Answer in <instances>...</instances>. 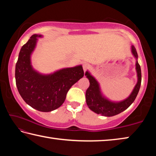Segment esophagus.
<instances>
[{
	"mask_svg": "<svg viewBox=\"0 0 156 156\" xmlns=\"http://www.w3.org/2000/svg\"><path fill=\"white\" fill-rule=\"evenodd\" d=\"M83 67L84 72H85L87 69L89 67V65L88 64V63H84V64L83 65Z\"/></svg>",
	"mask_w": 156,
	"mask_h": 156,
	"instance_id": "34e87169",
	"label": "esophagus"
}]
</instances>
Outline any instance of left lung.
I'll use <instances>...</instances> for the list:
<instances>
[{"instance_id":"obj_1","label":"left lung","mask_w":156,"mask_h":156,"mask_svg":"<svg viewBox=\"0 0 156 156\" xmlns=\"http://www.w3.org/2000/svg\"><path fill=\"white\" fill-rule=\"evenodd\" d=\"M131 53L136 60V69L138 81L129 96L122 101L113 102L107 99L102 94L100 84L96 79L89 71L85 72L86 77L90 83V85L86 91V102L88 107L94 112L107 117L115 115L126 110L135 100L140 88L142 76L140 66L138 62V54L133 45H131Z\"/></svg>"}]
</instances>
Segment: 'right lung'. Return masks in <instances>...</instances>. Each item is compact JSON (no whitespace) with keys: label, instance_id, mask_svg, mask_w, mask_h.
<instances>
[{"label":"right lung","instance_id":"1","mask_svg":"<svg viewBox=\"0 0 156 156\" xmlns=\"http://www.w3.org/2000/svg\"><path fill=\"white\" fill-rule=\"evenodd\" d=\"M34 34L20 49L16 64L15 78L18 91L27 105L43 112L58 109L65 102L68 91L84 76L82 65L63 68L49 74H42L33 68L31 56L38 38Z\"/></svg>","mask_w":156,"mask_h":156}]
</instances>
